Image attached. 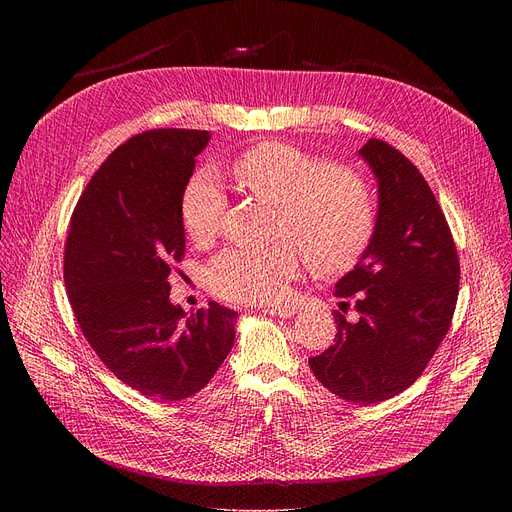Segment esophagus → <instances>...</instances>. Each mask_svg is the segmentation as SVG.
<instances>
[{"instance_id": "34e87169", "label": "esophagus", "mask_w": 512, "mask_h": 512, "mask_svg": "<svg viewBox=\"0 0 512 512\" xmlns=\"http://www.w3.org/2000/svg\"><path fill=\"white\" fill-rule=\"evenodd\" d=\"M261 311L267 313V315H272V317H284V319L294 315V307H290V305H282V307L280 305H276V307L272 305V307H263Z\"/></svg>"}]
</instances>
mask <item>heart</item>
<instances>
[{
  "instance_id": "heart-1",
  "label": "heart",
  "mask_w": 512,
  "mask_h": 512,
  "mask_svg": "<svg viewBox=\"0 0 512 512\" xmlns=\"http://www.w3.org/2000/svg\"><path fill=\"white\" fill-rule=\"evenodd\" d=\"M228 172L245 193L278 205L276 234L290 240L265 249H226L213 257L207 284L218 297L234 303L278 301L301 272L305 255L315 272L336 276L353 270L367 253L378 205L359 172L288 143L242 151ZM224 211L226 193L218 178L209 170L197 172L180 201L188 236L199 242L211 238Z\"/></svg>"
}]
</instances>
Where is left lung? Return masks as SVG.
Returning <instances> with one entry per match:
<instances>
[{
	"label": "left lung",
	"instance_id": "left-lung-1",
	"mask_svg": "<svg viewBox=\"0 0 512 512\" xmlns=\"http://www.w3.org/2000/svg\"><path fill=\"white\" fill-rule=\"evenodd\" d=\"M359 155L378 178V226L367 253L336 282V338L311 357L315 378L346 402L373 405L407 390L446 336L461 263L444 213L421 172L392 145L369 139Z\"/></svg>",
	"mask_w": 512,
	"mask_h": 512
}]
</instances>
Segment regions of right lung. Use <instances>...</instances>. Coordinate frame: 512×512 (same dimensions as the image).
<instances>
[{
    "instance_id": "1",
    "label": "right lung",
    "mask_w": 512,
    "mask_h": 512,
    "mask_svg": "<svg viewBox=\"0 0 512 512\" xmlns=\"http://www.w3.org/2000/svg\"><path fill=\"white\" fill-rule=\"evenodd\" d=\"M207 130H147L93 174L70 218L68 299L103 365L141 394L174 402L209 384L234 344L238 313L211 301L184 313L170 274L184 257L182 193Z\"/></svg>"
}]
</instances>
